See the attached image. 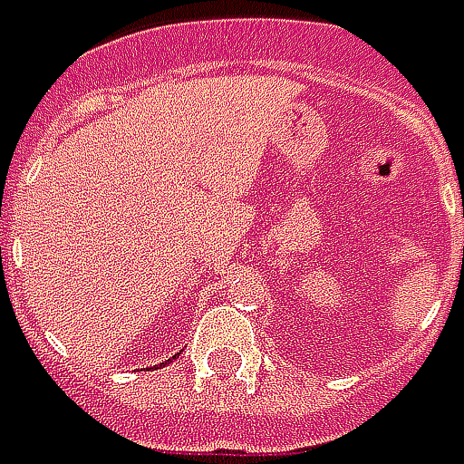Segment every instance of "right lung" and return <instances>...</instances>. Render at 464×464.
<instances>
[{
  "label": "right lung",
  "mask_w": 464,
  "mask_h": 464,
  "mask_svg": "<svg viewBox=\"0 0 464 464\" xmlns=\"http://www.w3.org/2000/svg\"><path fill=\"white\" fill-rule=\"evenodd\" d=\"M174 358H179V353H177V355H172V360H174ZM167 362H169V360H167ZM161 365H164V362H161Z\"/></svg>",
  "instance_id": "obj_1"
}]
</instances>
